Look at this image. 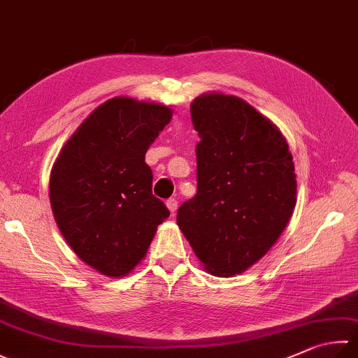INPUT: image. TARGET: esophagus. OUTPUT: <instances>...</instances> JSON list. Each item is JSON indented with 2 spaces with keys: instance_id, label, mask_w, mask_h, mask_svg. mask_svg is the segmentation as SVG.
<instances>
[{
  "instance_id": "esophagus-1",
  "label": "esophagus",
  "mask_w": 358,
  "mask_h": 358,
  "mask_svg": "<svg viewBox=\"0 0 358 358\" xmlns=\"http://www.w3.org/2000/svg\"><path fill=\"white\" fill-rule=\"evenodd\" d=\"M166 207H168V210H170V212L174 215V212L178 210V201L174 199V198L168 199V201H166Z\"/></svg>"
}]
</instances>
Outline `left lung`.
<instances>
[{
    "label": "left lung",
    "instance_id": "obj_1",
    "mask_svg": "<svg viewBox=\"0 0 358 358\" xmlns=\"http://www.w3.org/2000/svg\"><path fill=\"white\" fill-rule=\"evenodd\" d=\"M190 113L201 138L198 190L176 221L207 273L234 278L274 246L292 218L293 156L279 127L238 96L201 93Z\"/></svg>",
    "mask_w": 358,
    "mask_h": 358
}]
</instances>
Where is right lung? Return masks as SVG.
I'll return each mask as SVG.
<instances>
[{
  "mask_svg": "<svg viewBox=\"0 0 358 358\" xmlns=\"http://www.w3.org/2000/svg\"><path fill=\"white\" fill-rule=\"evenodd\" d=\"M173 109L129 96L98 106L66 140L50 176L60 234L78 257L107 278H123L145 259L170 212L152 194L145 154Z\"/></svg>",
  "mask_w": 358,
  "mask_h": 358,
  "instance_id": "add662e5",
  "label": "right lung"
}]
</instances>
